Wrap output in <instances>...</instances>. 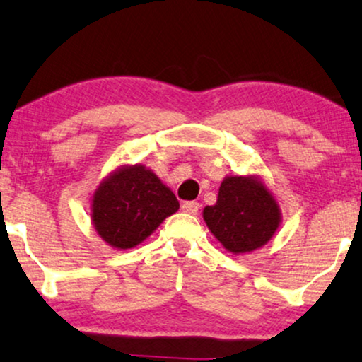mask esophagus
I'll use <instances>...</instances> for the list:
<instances>
[{
	"label": "esophagus",
	"instance_id": "34e87169",
	"mask_svg": "<svg viewBox=\"0 0 362 362\" xmlns=\"http://www.w3.org/2000/svg\"><path fill=\"white\" fill-rule=\"evenodd\" d=\"M200 205L197 202H184L182 204V210H184L185 214H190V215H197V212H199Z\"/></svg>",
	"mask_w": 362,
	"mask_h": 362
}]
</instances>
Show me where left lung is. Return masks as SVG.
<instances>
[{
	"mask_svg": "<svg viewBox=\"0 0 362 362\" xmlns=\"http://www.w3.org/2000/svg\"><path fill=\"white\" fill-rule=\"evenodd\" d=\"M204 221L222 247L235 255L250 254L276 235L281 205L259 175H227L217 202L204 209Z\"/></svg>",
	"mask_w": 362,
	"mask_h": 362,
	"instance_id": "8db88e82",
	"label": "left lung"
}]
</instances>
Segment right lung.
<instances>
[{
  "label": "right lung",
  "mask_w": 362,
  "mask_h": 362,
  "mask_svg": "<svg viewBox=\"0 0 362 362\" xmlns=\"http://www.w3.org/2000/svg\"><path fill=\"white\" fill-rule=\"evenodd\" d=\"M178 207L177 197L157 173L141 163L120 165L91 195V223L110 247L127 250L152 235Z\"/></svg>",
  "instance_id": "1"
}]
</instances>
